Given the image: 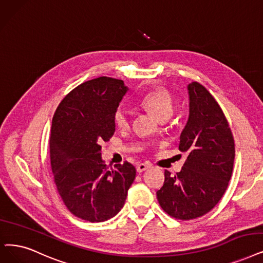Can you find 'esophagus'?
<instances>
[{"label":"esophagus","instance_id":"34e87169","mask_svg":"<svg viewBox=\"0 0 263 263\" xmlns=\"http://www.w3.org/2000/svg\"><path fill=\"white\" fill-rule=\"evenodd\" d=\"M150 167V165H148V164H144V163H139L138 165H137V172L138 173H142V172H144V171H146L148 170V168Z\"/></svg>","mask_w":263,"mask_h":263}]
</instances>
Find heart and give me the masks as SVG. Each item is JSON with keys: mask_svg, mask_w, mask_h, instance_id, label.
<instances>
[{"mask_svg": "<svg viewBox=\"0 0 263 263\" xmlns=\"http://www.w3.org/2000/svg\"><path fill=\"white\" fill-rule=\"evenodd\" d=\"M141 104L149 109L155 117L164 121L173 114L175 110V98L166 88H156L146 92L141 98ZM113 120L119 128L128 127L130 123V111L124 103L119 104L114 111Z\"/></svg>", "mask_w": 263, "mask_h": 263, "instance_id": "obj_1", "label": "heart"}]
</instances>
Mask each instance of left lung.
<instances>
[{"mask_svg":"<svg viewBox=\"0 0 263 263\" xmlns=\"http://www.w3.org/2000/svg\"><path fill=\"white\" fill-rule=\"evenodd\" d=\"M190 115L180 136L179 150L187 157L181 172L165 171L156 192L163 211L173 218L191 220L209 213L223 196L233 172L235 145L226 115L202 84L187 86Z\"/></svg>","mask_w":263,"mask_h":263,"instance_id":"left-lung-1","label":"left lung"}]
</instances>
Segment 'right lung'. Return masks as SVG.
I'll use <instances>...</instances> for the list:
<instances>
[{"label": "right lung", "mask_w": 263, "mask_h": 263, "mask_svg": "<svg viewBox=\"0 0 263 263\" xmlns=\"http://www.w3.org/2000/svg\"><path fill=\"white\" fill-rule=\"evenodd\" d=\"M127 91L122 80L100 77L72 89L51 122L50 166L57 191L70 213L89 222L113 218L124 206L136 177L128 162L109 170L102 141L115 132L114 111Z\"/></svg>", "instance_id": "right-lung-1"}]
</instances>
